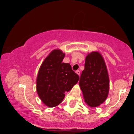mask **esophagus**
Instances as JSON below:
<instances>
[{
  "label": "esophagus",
  "instance_id": "esophagus-1",
  "mask_svg": "<svg viewBox=\"0 0 134 134\" xmlns=\"http://www.w3.org/2000/svg\"><path fill=\"white\" fill-rule=\"evenodd\" d=\"M76 74H77L79 76H80V70H76Z\"/></svg>",
  "mask_w": 134,
  "mask_h": 134
}]
</instances>
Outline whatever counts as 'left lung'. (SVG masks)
<instances>
[{
	"label": "left lung",
	"instance_id": "1",
	"mask_svg": "<svg viewBox=\"0 0 134 134\" xmlns=\"http://www.w3.org/2000/svg\"><path fill=\"white\" fill-rule=\"evenodd\" d=\"M79 86L85 103L89 107H98L107 99L109 78L103 57L99 52H92L86 56Z\"/></svg>",
	"mask_w": 134,
	"mask_h": 134
}]
</instances>
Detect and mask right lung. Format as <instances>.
<instances>
[{
	"instance_id": "obj_1",
	"label": "right lung",
	"mask_w": 134,
	"mask_h": 134,
	"mask_svg": "<svg viewBox=\"0 0 134 134\" xmlns=\"http://www.w3.org/2000/svg\"><path fill=\"white\" fill-rule=\"evenodd\" d=\"M65 54L60 49L52 51L41 64L36 80L37 93L48 107H56L77 83L79 76L69 63L62 62Z\"/></svg>"
}]
</instances>
